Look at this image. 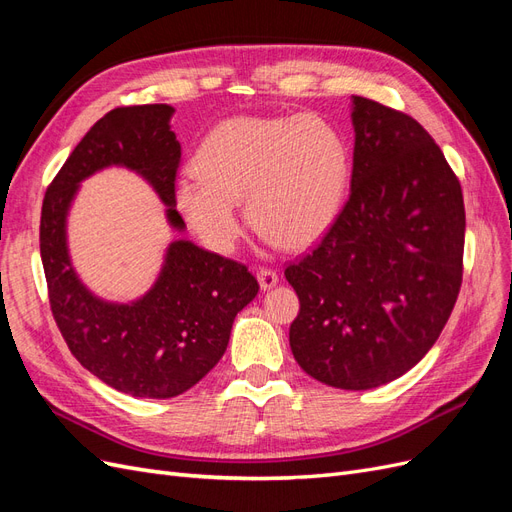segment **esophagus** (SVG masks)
Returning <instances> with one entry per match:
<instances>
[{"mask_svg":"<svg viewBox=\"0 0 512 512\" xmlns=\"http://www.w3.org/2000/svg\"><path fill=\"white\" fill-rule=\"evenodd\" d=\"M277 282H280V277H277L273 269H258V284L262 290H271L277 286Z\"/></svg>","mask_w":512,"mask_h":512,"instance_id":"obj_1","label":"esophagus"}]
</instances>
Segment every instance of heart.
Listing matches in <instances>:
<instances>
[{"label":"heart","mask_w":512,"mask_h":512,"mask_svg":"<svg viewBox=\"0 0 512 512\" xmlns=\"http://www.w3.org/2000/svg\"><path fill=\"white\" fill-rule=\"evenodd\" d=\"M175 205L215 252L241 237L237 203L250 222L288 250L320 241L344 209L352 156L344 134L314 115L232 117L218 123L192 158Z\"/></svg>","instance_id":"b5f03b06"}]
</instances>
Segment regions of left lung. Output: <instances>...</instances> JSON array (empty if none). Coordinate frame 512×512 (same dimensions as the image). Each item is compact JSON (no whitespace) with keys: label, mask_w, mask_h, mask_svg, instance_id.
Masks as SVG:
<instances>
[{"label":"left lung","mask_w":512,"mask_h":512,"mask_svg":"<svg viewBox=\"0 0 512 512\" xmlns=\"http://www.w3.org/2000/svg\"><path fill=\"white\" fill-rule=\"evenodd\" d=\"M350 198L316 250L286 269L299 294L290 350L346 391L393 382L436 344L463 275L466 211L421 123L352 96Z\"/></svg>","instance_id":"8db88e82"}]
</instances>
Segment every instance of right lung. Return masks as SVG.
I'll return each mask as SVG.
<instances>
[{
	"instance_id": "obj_1",
	"label": "right lung",
	"mask_w": 512,
	"mask_h": 512,
	"mask_svg": "<svg viewBox=\"0 0 512 512\" xmlns=\"http://www.w3.org/2000/svg\"><path fill=\"white\" fill-rule=\"evenodd\" d=\"M168 104L121 106L94 123L46 190L40 256L57 327L87 371L132 397L168 399L185 393L218 365L235 316L258 294L245 265L170 241L153 286L134 301H106L74 271L68 213L81 183L104 168L141 175L166 205V222L183 232L175 207L181 145Z\"/></svg>"
}]
</instances>
